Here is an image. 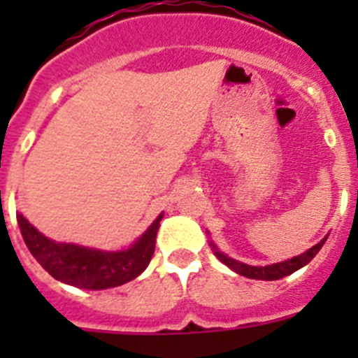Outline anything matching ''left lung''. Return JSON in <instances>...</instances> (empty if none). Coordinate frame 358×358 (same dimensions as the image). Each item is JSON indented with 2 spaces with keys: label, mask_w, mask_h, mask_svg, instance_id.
<instances>
[{
  "label": "left lung",
  "mask_w": 358,
  "mask_h": 358,
  "mask_svg": "<svg viewBox=\"0 0 358 358\" xmlns=\"http://www.w3.org/2000/svg\"><path fill=\"white\" fill-rule=\"evenodd\" d=\"M327 238L328 235L324 236L321 242L315 243L314 248H310L308 251L303 252V255L294 256V258H290V260H285V262H278V264H273V265H264V267H262V265H258V267H256V265H248V264H243V262L235 260V258H229V256L224 255L222 251H218V248L213 243V240L210 242V245L218 260L222 262L224 265H227L233 273L240 274V276L251 278V280L274 281V280H281V278H285V276H290L292 273H296V271H299L301 267H305L306 264H310V262L314 260V256L321 251V248L324 245Z\"/></svg>",
  "instance_id": "obj_1"
}]
</instances>
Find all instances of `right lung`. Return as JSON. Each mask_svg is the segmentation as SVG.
Returning <instances> with one entry per match:
<instances>
[{
  "instance_id": "1",
  "label": "right lung",
  "mask_w": 358,
  "mask_h": 358,
  "mask_svg": "<svg viewBox=\"0 0 358 358\" xmlns=\"http://www.w3.org/2000/svg\"><path fill=\"white\" fill-rule=\"evenodd\" d=\"M163 213L147 227L143 235L122 251H102L78 243L55 242L44 236L17 213V224L28 251L55 280L85 290L120 287L143 273L156 249V235Z\"/></svg>"
}]
</instances>
